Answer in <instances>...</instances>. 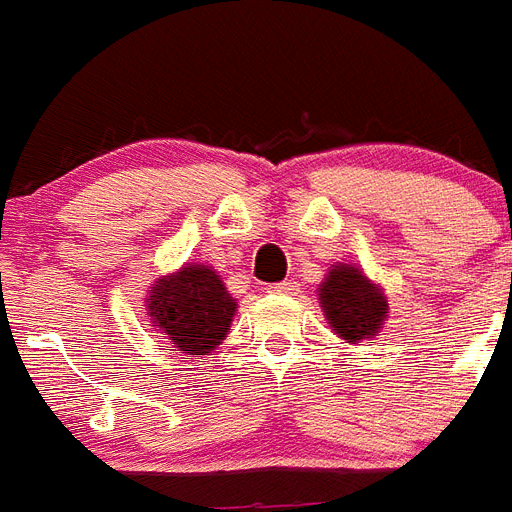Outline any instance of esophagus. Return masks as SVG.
<instances>
[{
	"label": "esophagus",
	"instance_id": "obj_1",
	"mask_svg": "<svg viewBox=\"0 0 512 512\" xmlns=\"http://www.w3.org/2000/svg\"><path fill=\"white\" fill-rule=\"evenodd\" d=\"M272 293H293V290H296V282H290V280H285V282H277V285H272Z\"/></svg>",
	"mask_w": 512,
	"mask_h": 512
}]
</instances>
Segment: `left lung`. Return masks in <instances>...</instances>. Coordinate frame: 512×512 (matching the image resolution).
Returning <instances> with one entry per match:
<instances>
[{
	"label": "left lung",
	"instance_id": "1",
	"mask_svg": "<svg viewBox=\"0 0 512 512\" xmlns=\"http://www.w3.org/2000/svg\"><path fill=\"white\" fill-rule=\"evenodd\" d=\"M317 296L330 330L351 346L372 341L388 320L386 290L357 264L335 261L320 282Z\"/></svg>",
	"mask_w": 512,
	"mask_h": 512
}]
</instances>
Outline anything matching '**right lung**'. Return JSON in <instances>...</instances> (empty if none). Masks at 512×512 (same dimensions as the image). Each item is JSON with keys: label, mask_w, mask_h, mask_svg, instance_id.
Returning <instances> with one entry per match:
<instances>
[{"label": "right lung", "mask_w": 512, "mask_h": 512, "mask_svg": "<svg viewBox=\"0 0 512 512\" xmlns=\"http://www.w3.org/2000/svg\"><path fill=\"white\" fill-rule=\"evenodd\" d=\"M150 325L174 349L206 357L222 346L235 320L237 298L224 288L222 275L208 264L187 261L177 272L155 277L145 298Z\"/></svg>", "instance_id": "1"}]
</instances>
